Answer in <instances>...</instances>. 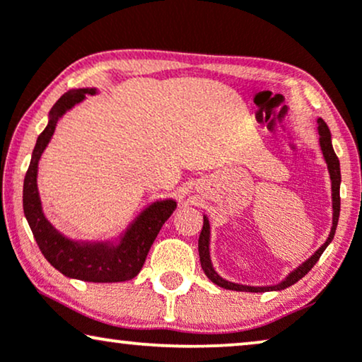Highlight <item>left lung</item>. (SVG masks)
Masks as SVG:
<instances>
[{"mask_svg":"<svg viewBox=\"0 0 362 362\" xmlns=\"http://www.w3.org/2000/svg\"><path fill=\"white\" fill-rule=\"evenodd\" d=\"M318 135H320V146L321 151H323V158L326 161V166H328V173H329V180H331V201H333V226H331V232L328 235V239L323 245L320 247L318 250L315 252L313 255L310 257L308 260H305L303 264L296 267L295 270H291L288 275L285 276L280 284L276 285H267V286H254V285H242V284H234V281H229L217 274L214 265H212L211 260V224L207 216H204V224H202V230L199 235V259H201V267L204 270V274L207 279H209L212 284H216L217 286L226 290H234V291H250V293H264V291H279V290H285L288 286L295 285L296 281L303 279V276L308 274V272L313 269V265L320 260L321 254H323L326 247L331 244L333 240L334 232H336V226H338V219H339V209H341V199H339V186H341V170H339V160L336 156V153L333 150V143H331V132L328 125H326L323 118H318Z\"/></svg>","mask_w":362,"mask_h":362,"instance_id":"1","label":"left lung"}]
</instances>
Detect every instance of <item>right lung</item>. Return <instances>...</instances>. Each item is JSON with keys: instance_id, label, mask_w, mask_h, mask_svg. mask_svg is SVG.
I'll return each mask as SVG.
<instances>
[{"instance_id": "obj_1", "label": "right lung", "mask_w": 362, "mask_h": 362, "mask_svg": "<svg viewBox=\"0 0 362 362\" xmlns=\"http://www.w3.org/2000/svg\"><path fill=\"white\" fill-rule=\"evenodd\" d=\"M95 87L72 88L54 103L49 112L47 125L37 136L33 150L23 187V209L42 255L54 269L69 279L115 284L135 279L145 264L148 252L163 224L170 219L177 202L173 197L156 199L143 207L120 234L110 239L83 240L72 239L51 224L42 209L39 196L37 171L39 161L61 118L69 110L86 100V95H95Z\"/></svg>"}]
</instances>
